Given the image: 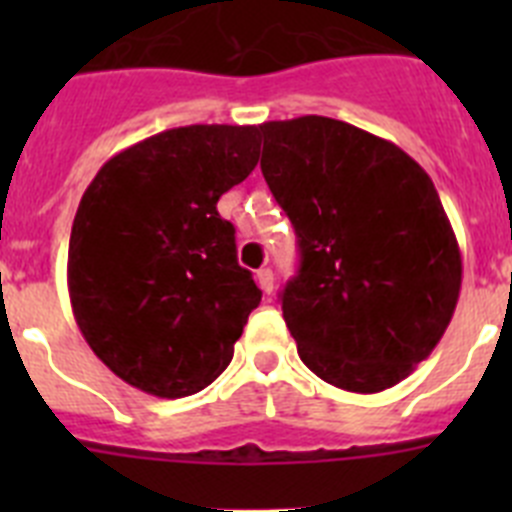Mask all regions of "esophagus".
<instances>
[{
	"label": "esophagus",
	"mask_w": 512,
	"mask_h": 512,
	"mask_svg": "<svg viewBox=\"0 0 512 512\" xmlns=\"http://www.w3.org/2000/svg\"><path fill=\"white\" fill-rule=\"evenodd\" d=\"M256 282H259V287L264 289L266 295H271V292H274V271L259 269L256 271Z\"/></svg>",
	"instance_id": "esophagus-1"
}]
</instances>
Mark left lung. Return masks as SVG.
I'll list each match as a JSON object with an SVG mask.
<instances>
[{"mask_svg": "<svg viewBox=\"0 0 512 512\" xmlns=\"http://www.w3.org/2000/svg\"><path fill=\"white\" fill-rule=\"evenodd\" d=\"M259 128L261 171L300 246L282 292L297 354L341 390L395 387L441 341L461 289L459 243L431 176L333 117Z\"/></svg>", "mask_w": 512, "mask_h": 512, "instance_id": "8db88e82", "label": "left lung"}]
</instances>
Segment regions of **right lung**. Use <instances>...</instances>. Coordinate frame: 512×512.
I'll return each instance as SVG.
<instances>
[{
  "instance_id": "1",
  "label": "right lung",
  "mask_w": 512,
  "mask_h": 512,
  "mask_svg": "<svg viewBox=\"0 0 512 512\" xmlns=\"http://www.w3.org/2000/svg\"><path fill=\"white\" fill-rule=\"evenodd\" d=\"M256 125H187L112 156L69 241L81 336L140 392L187 397L225 372L261 289L217 200L259 164Z\"/></svg>"
}]
</instances>
